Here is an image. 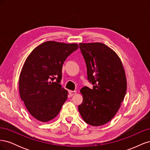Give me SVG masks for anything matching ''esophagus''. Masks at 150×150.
I'll list each match as a JSON object with an SVG mask.
<instances>
[{
    "label": "esophagus",
    "mask_w": 150,
    "mask_h": 150,
    "mask_svg": "<svg viewBox=\"0 0 150 150\" xmlns=\"http://www.w3.org/2000/svg\"><path fill=\"white\" fill-rule=\"evenodd\" d=\"M76 94V91H69V94L71 96H73V95H74Z\"/></svg>",
    "instance_id": "esophagus-1"
}]
</instances>
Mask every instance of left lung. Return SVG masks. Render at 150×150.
<instances>
[{
	"label": "left lung",
	"instance_id": "8db88e82",
	"mask_svg": "<svg viewBox=\"0 0 150 150\" xmlns=\"http://www.w3.org/2000/svg\"><path fill=\"white\" fill-rule=\"evenodd\" d=\"M87 68V79L93 85L81 89L83 103L78 110L84 121L91 126L107 123L118 111L126 93L123 66L115 51L100 42L80 43Z\"/></svg>",
	"mask_w": 150,
	"mask_h": 150
}]
</instances>
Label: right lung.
<instances>
[{
  "mask_svg": "<svg viewBox=\"0 0 150 150\" xmlns=\"http://www.w3.org/2000/svg\"><path fill=\"white\" fill-rule=\"evenodd\" d=\"M78 49L77 44L47 41L26 59L19 77V93L34 118L47 122L59 114L67 98V91L60 84L62 64Z\"/></svg>",
  "mask_w": 150,
  "mask_h": 150,
  "instance_id": "obj_1",
  "label": "right lung"
}]
</instances>
